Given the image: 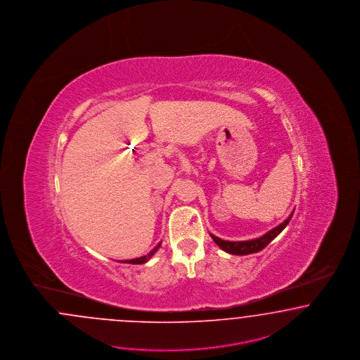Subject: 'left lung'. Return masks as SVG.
Here are the masks:
<instances>
[{"instance_id": "8db88e82", "label": "left lung", "mask_w": 360, "mask_h": 360, "mask_svg": "<svg viewBox=\"0 0 360 360\" xmlns=\"http://www.w3.org/2000/svg\"><path fill=\"white\" fill-rule=\"evenodd\" d=\"M292 213L282 224H279L278 226L273 228L266 234H264L262 237L255 238V240H249V241H225V240H221V238L213 236V234H210V237L226 253H231V255H246L257 253V252L262 250L266 245H269V243H271L278 236L279 233L286 228V225L290 222Z\"/></svg>"}]
</instances>
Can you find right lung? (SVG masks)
<instances>
[{"mask_svg": "<svg viewBox=\"0 0 360 360\" xmlns=\"http://www.w3.org/2000/svg\"><path fill=\"white\" fill-rule=\"evenodd\" d=\"M160 244H158L156 248H153L151 252L148 253L147 255H143V257H139V258H134V259H126V261H119V262H123V264H134V265H136V264H144V262H147L150 258H151L152 255L156 253V250L160 248Z\"/></svg>", "mask_w": 360, "mask_h": 360, "instance_id": "1", "label": "right lung"}]
</instances>
